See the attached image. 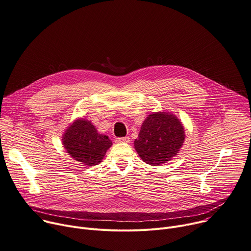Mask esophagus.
Instances as JSON below:
<instances>
[{"label": "esophagus", "instance_id": "obj_1", "mask_svg": "<svg viewBox=\"0 0 251 251\" xmlns=\"http://www.w3.org/2000/svg\"><path fill=\"white\" fill-rule=\"evenodd\" d=\"M116 143H118V144L129 143V137H127V136H126V137H118V138H116Z\"/></svg>", "mask_w": 251, "mask_h": 251}]
</instances>
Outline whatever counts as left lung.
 Returning <instances> with one entry per match:
<instances>
[{"label":"left lung","mask_w":251,"mask_h":251,"mask_svg":"<svg viewBox=\"0 0 251 251\" xmlns=\"http://www.w3.org/2000/svg\"><path fill=\"white\" fill-rule=\"evenodd\" d=\"M184 140L183 125L174 113L155 111L142 124L133 145L142 160L150 165H160L177 155Z\"/></svg>","instance_id":"8db88e82"}]
</instances>
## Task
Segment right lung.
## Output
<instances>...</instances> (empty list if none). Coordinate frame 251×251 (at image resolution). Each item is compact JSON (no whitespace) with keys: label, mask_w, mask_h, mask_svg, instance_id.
I'll use <instances>...</instances> for the list:
<instances>
[{"label":"right lung","mask_w":251,"mask_h":251,"mask_svg":"<svg viewBox=\"0 0 251 251\" xmlns=\"http://www.w3.org/2000/svg\"><path fill=\"white\" fill-rule=\"evenodd\" d=\"M62 144L69 155L81 165H96L113 146L107 135L101 134L91 121L75 119L66 128Z\"/></svg>","instance_id":"obj_1"}]
</instances>
